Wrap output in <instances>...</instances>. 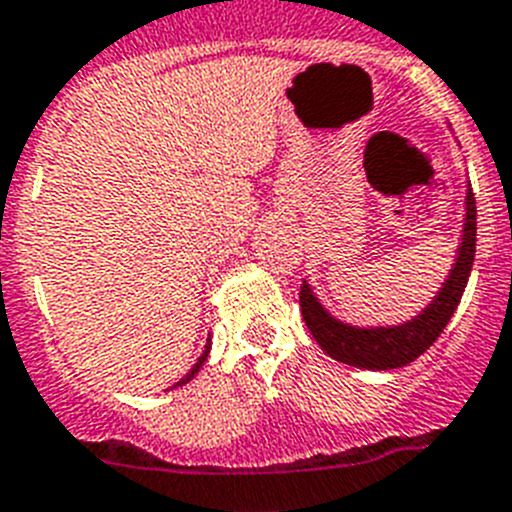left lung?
Returning <instances> with one entry per match:
<instances>
[{"label": "left lung", "instance_id": "1", "mask_svg": "<svg viewBox=\"0 0 512 512\" xmlns=\"http://www.w3.org/2000/svg\"><path fill=\"white\" fill-rule=\"evenodd\" d=\"M476 252V200L474 192H466V223H463V239L458 247V257L450 270L448 281L432 299L422 315L414 320L395 325V328H351L346 322L330 317L317 296L312 294L309 283H302L299 291V307L307 322L309 333L320 343V349L343 364L359 369H395L411 364L416 356H422L432 343L440 338L445 325L453 317L455 307L461 302L466 281L471 276Z\"/></svg>", "mask_w": 512, "mask_h": 512}]
</instances>
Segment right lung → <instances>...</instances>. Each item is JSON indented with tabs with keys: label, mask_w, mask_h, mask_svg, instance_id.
Returning a JSON list of instances; mask_svg holds the SVG:
<instances>
[{
	"label": "right lung",
	"mask_w": 512,
	"mask_h": 512,
	"mask_svg": "<svg viewBox=\"0 0 512 512\" xmlns=\"http://www.w3.org/2000/svg\"><path fill=\"white\" fill-rule=\"evenodd\" d=\"M208 349H210V343H208V346H205L203 356H200V359H197V364H195V367H192V369H190V372H187V375H184V377H182V380L176 382V385H184V382H190V380H192V377H195V375H197V372H200V367H203V362H205V359H208ZM176 385H174V388H176Z\"/></svg>",
	"instance_id": "1"
}]
</instances>
